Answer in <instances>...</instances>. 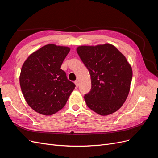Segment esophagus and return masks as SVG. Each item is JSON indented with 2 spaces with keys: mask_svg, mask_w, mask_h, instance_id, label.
Wrapping results in <instances>:
<instances>
[{
  "mask_svg": "<svg viewBox=\"0 0 158 158\" xmlns=\"http://www.w3.org/2000/svg\"><path fill=\"white\" fill-rule=\"evenodd\" d=\"M74 84H76V86H77V88H78V87L79 86V83H78V80H76V81H74Z\"/></svg>",
  "mask_w": 158,
  "mask_h": 158,
  "instance_id": "obj_1",
  "label": "esophagus"
}]
</instances>
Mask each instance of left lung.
Returning a JSON list of instances; mask_svg holds the SVG:
<instances>
[{"instance_id": "1", "label": "left lung", "mask_w": 158, "mask_h": 158, "mask_svg": "<svg viewBox=\"0 0 158 158\" xmlns=\"http://www.w3.org/2000/svg\"><path fill=\"white\" fill-rule=\"evenodd\" d=\"M77 51L91 76V88L84 96L87 106L101 116L115 112L128 96L133 77L131 65L110 44L81 46Z\"/></svg>"}]
</instances>
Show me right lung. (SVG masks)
<instances>
[{
	"label": "right lung",
	"mask_w": 158,
	"mask_h": 158,
	"mask_svg": "<svg viewBox=\"0 0 158 158\" xmlns=\"http://www.w3.org/2000/svg\"><path fill=\"white\" fill-rule=\"evenodd\" d=\"M70 48L47 44L32 53L21 70L19 83L27 104L36 112L50 116L64 106L75 84L61 69Z\"/></svg>",
	"instance_id": "obj_1"
}]
</instances>
